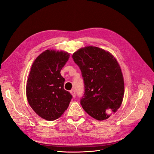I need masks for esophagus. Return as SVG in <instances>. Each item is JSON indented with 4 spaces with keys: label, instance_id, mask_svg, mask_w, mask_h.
Returning <instances> with one entry per match:
<instances>
[{
    "label": "esophagus",
    "instance_id": "esophagus-1",
    "mask_svg": "<svg viewBox=\"0 0 154 154\" xmlns=\"http://www.w3.org/2000/svg\"><path fill=\"white\" fill-rule=\"evenodd\" d=\"M70 93L72 94V95L73 96V97H75L76 96V93H75V91L74 90H72L70 91Z\"/></svg>",
    "mask_w": 154,
    "mask_h": 154
}]
</instances>
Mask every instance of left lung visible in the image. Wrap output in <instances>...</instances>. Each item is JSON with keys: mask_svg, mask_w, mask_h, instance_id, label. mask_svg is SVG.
I'll use <instances>...</instances> for the list:
<instances>
[{"mask_svg": "<svg viewBox=\"0 0 154 154\" xmlns=\"http://www.w3.org/2000/svg\"><path fill=\"white\" fill-rule=\"evenodd\" d=\"M72 58L81 71L84 93L81 99L84 110L98 120L110 117L106 109L115 112L124 95L122 70L116 59L109 52L96 47L79 49Z\"/></svg>", "mask_w": 154, "mask_h": 154, "instance_id": "8db88e82", "label": "left lung"}]
</instances>
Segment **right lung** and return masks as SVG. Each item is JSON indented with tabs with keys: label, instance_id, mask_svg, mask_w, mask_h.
<instances>
[{
	"label": "right lung",
	"instance_id": "right-lung-1",
	"mask_svg": "<svg viewBox=\"0 0 154 154\" xmlns=\"http://www.w3.org/2000/svg\"><path fill=\"white\" fill-rule=\"evenodd\" d=\"M70 55L68 52L47 50L34 60L29 73L26 95L29 105L38 116L48 121L61 117L72 96L64 89L61 70Z\"/></svg>",
	"mask_w": 154,
	"mask_h": 154
}]
</instances>
